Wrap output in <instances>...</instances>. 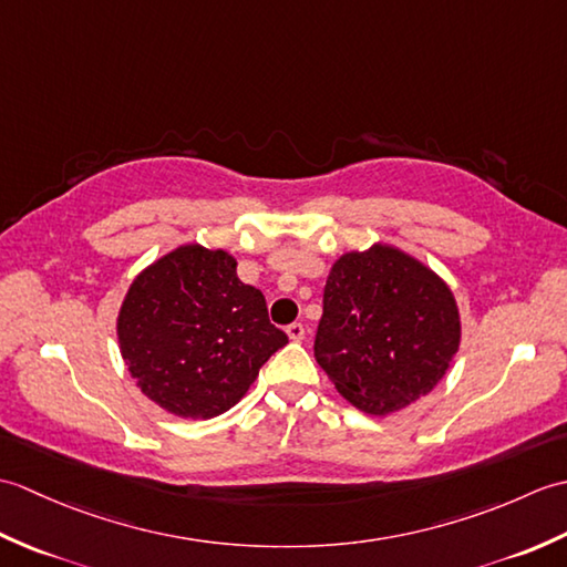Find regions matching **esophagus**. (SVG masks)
Returning a JSON list of instances; mask_svg holds the SVG:
<instances>
[{"label": "esophagus", "instance_id": "34e87169", "mask_svg": "<svg viewBox=\"0 0 567 567\" xmlns=\"http://www.w3.org/2000/svg\"><path fill=\"white\" fill-rule=\"evenodd\" d=\"M305 333H307L305 323H299V321H295V323H290V327H287V336H290L292 341H302Z\"/></svg>", "mask_w": 567, "mask_h": 567}]
</instances>
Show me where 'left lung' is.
<instances>
[{"label":"left lung","instance_id":"8db88e82","mask_svg":"<svg viewBox=\"0 0 567 567\" xmlns=\"http://www.w3.org/2000/svg\"><path fill=\"white\" fill-rule=\"evenodd\" d=\"M453 290L390 244L336 258L315 355L343 400L370 416L402 412L443 380L461 348Z\"/></svg>","mask_w":567,"mask_h":567}]
</instances>
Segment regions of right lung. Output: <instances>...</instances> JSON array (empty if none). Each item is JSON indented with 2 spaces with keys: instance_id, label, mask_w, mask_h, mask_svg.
<instances>
[{
  "instance_id": "add662e5",
  "label": "right lung",
  "mask_w": 567,
  "mask_h": 567,
  "mask_svg": "<svg viewBox=\"0 0 567 567\" xmlns=\"http://www.w3.org/2000/svg\"><path fill=\"white\" fill-rule=\"evenodd\" d=\"M224 248L183 244L143 268L118 307L116 339L136 388L163 412L212 419L240 402L287 343L260 290Z\"/></svg>"
}]
</instances>
